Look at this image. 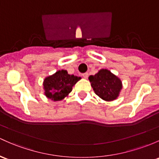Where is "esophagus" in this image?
Returning a JSON list of instances; mask_svg holds the SVG:
<instances>
[{"mask_svg":"<svg viewBox=\"0 0 159 159\" xmlns=\"http://www.w3.org/2000/svg\"><path fill=\"white\" fill-rule=\"evenodd\" d=\"M83 76L85 78V79H87L89 76V73H83Z\"/></svg>","mask_w":159,"mask_h":159,"instance_id":"1","label":"esophagus"}]
</instances>
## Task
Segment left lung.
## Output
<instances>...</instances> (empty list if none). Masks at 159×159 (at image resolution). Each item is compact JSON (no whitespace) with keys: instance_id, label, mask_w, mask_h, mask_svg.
Here are the masks:
<instances>
[{"instance_id":"8db88e82","label":"left lung","mask_w":159,"mask_h":159,"mask_svg":"<svg viewBox=\"0 0 159 159\" xmlns=\"http://www.w3.org/2000/svg\"><path fill=\"white\" fill-rule=\"evenodd\" d=\"M94 92L103 100L114 101L119 96L122 82L107 69H102L94 76L89 77Z\"/></svg>"}]
</instances>
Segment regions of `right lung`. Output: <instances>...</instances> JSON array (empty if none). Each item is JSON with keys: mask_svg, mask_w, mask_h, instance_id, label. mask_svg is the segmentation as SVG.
Returning <instances> with one entry per match:
<instances>
[{"mask_svg": "<svg viewBox=\"0 0 159 159\" xmlns=\"http://www.w3.org/2000/svg\"><path fill=\"white\" fill-rule=\"evenodd\" d=\"M81 77L68 74L64 70L57 71L52 76H47L43 82L45 95L53 101H61L69 95L73 86Z\"/></svg>", "mask_w": 159, "mask_h": 159, "instance_id": "obj_1", "label": "right lung"}]
</instances>
